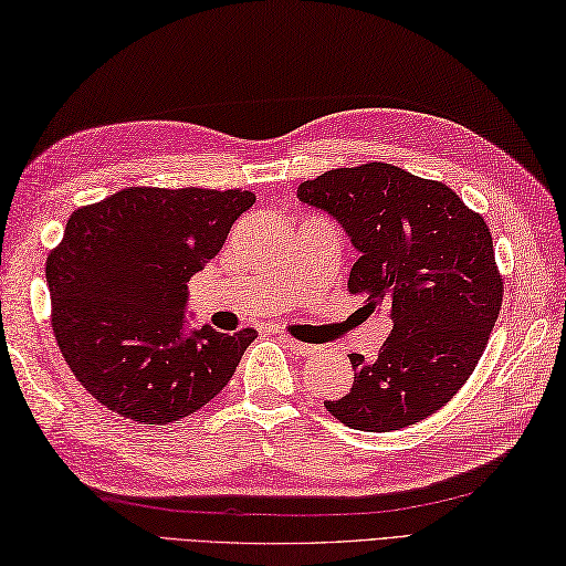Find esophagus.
I'll list each match as a JSON object with an SVG mask.
<instances>
[{
    "label": "esophagus",
    "instance_id": "obj_1",
    "mask_svg": "<svg viewBox=\"0 0 566 566\" xmlns=\"http://www.w3.org/2000/svg\"><path fill=\"white\" fill-rule=\"evenodd\" d=\"M281 342L293 350V354H297V356H310V354H315L317 350V346H312V344H303V342H297V338H291V336H285V334H281L279 336Z\"/></svg>",
    "mask_w": 566,
    "mask_h": 566
}]
</instances>
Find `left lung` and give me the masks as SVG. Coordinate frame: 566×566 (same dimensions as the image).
Segmentation results:
<instances>
[{"label":"left lung","mask_w":566,"mask_h":566,"mask_svg":"<svg viewBox=\"0 0 566 566\" xmlns=\"http://www.w3.org/2000/svg\"><path fill=\"white\" fill-rule=\"evenodd\" d=\"M358 251L348 293L392 332L375 360L350 354L354 385L326 411L358 431H399L446 407L468 382L499 317L504 281L482 216L453 188L370 161L297 186Z\"/></svg>","instance_id":"obj_1"}]
</instances>
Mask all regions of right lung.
I'll use <instances>...</instances> for the list:
<instances>
[{
    "mask_svg": "<svg viewBox=\"0 0 566 566\" xmlns=\"http://www.w3.org/2000/svg\"><path fill=\"white\" fill-rule=\"evenodd\" d=\"M254 203L237 188L130 186L72 212L45 279L62 358L96 401L165 426L230 382L256 332L191 329L186 283Z\"/></svg>",
    "mask_w": 566,
    "mask_h": 566,
    "instance_id": "1",
    "label": "right lung"
}]
</instances>
